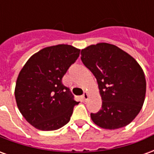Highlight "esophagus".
Segmentation results:
<instances>
[{
  "label": "esophagus",
  "mask_w": 154,
  "mask_h": 154,
  "mask_svg": "<svg viewBox=\"0 0 154 154\" xmlns=\"http://www.w3.org/2000/svg\"><path fill=\"white\" fill-rule=\"evenodd\" d=\"M82 98L84 99V100H87L88 98H89V95H88V93H87V91H85L83 93V95H82Z\"/></svg>",
  "instance_id": "1"
}]
</instances>
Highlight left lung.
<instances>
[{
	"label": "left lung",
	"mask_w": 154,
	"mask_h": 154,
	"mask_svg": "<svg viewBox=\"0 0 154 154\" xmlns=\"http://www.w3.org/2000/svg\"><path fill=\"white\" fill-rule=\"evenodd\" d=\"M81 59L97 79L102 106L91 118L102 129L128 125L142 109L146 80L142 67L129 54L107 43L82 49Z\"/></svg>",
	"instance_id": "obj_1"
}]
</instances>
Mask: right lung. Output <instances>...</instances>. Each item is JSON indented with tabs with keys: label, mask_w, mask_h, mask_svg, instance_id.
Returning a JSON list of instances; mask_svg holds the SVG:
<instances>
[{
	"label": "right lung",
	"mask_w": 154,
	"mask_h": 154,
	"mask_svg": "<svg viewBox=\"0 0 154 154\" xmlns=\"http://www.w3.org/2000/svg\"><path fill=\"white\" fill-rule=\"evenodd\" d=\"M68 44L44 48L29 58L17 77L15 97L19 110L35 128L56 130L69 122L74 100L62 78L79 57Z\"/></svg>",
	"instance_id": "1"
}]
</instances>
